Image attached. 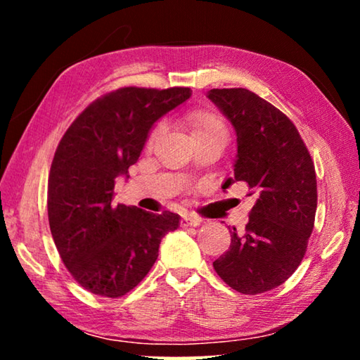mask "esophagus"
I'll use <instances>...</instances> for the list:
<instances>
[{"label": "esophagus", "mask_w": 360, "mask_h": 360, "mask_svg": "<svg viewBox=\"0 0 360 360\" xmlns=\"http://www.w3.org/2000/svg\"><path fill=\"white\" fill-rule=\"evenodd\" d=\"M202 224V219L195 217V216H184L181 219V227H197V225Z\"/></svg>", "instance_id": "34e87169"}]
</instances>
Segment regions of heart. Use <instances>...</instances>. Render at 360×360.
Here are the masks:
<instances>
[{
  "label": "heart",
  "instance_id": "1",
  "mask_svg": "<svg viewBox=\"0 0 360 360\" xmlns=\"http://www.w3.org/2000/svg\"><path fill=\"white\" fill-rule=\"evenodd\" d=\"M186 124L191 131V136L195 139L202 138H227V129L222 119L217 114L211 111H203V109H193V111L187 112ZM163 133V124H157L154 129L150 130L148 144H154Z\"/></svg>",
  "mask_w": 360,
  "mask_h": 360
}]
</instances>
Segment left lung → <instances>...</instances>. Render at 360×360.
<instances>
[{
  "label": "left lung",
  "instance_id": "obj_1",
  "mask_svg": "<svg viewBox=\"0 0 360 360\" xmlns=\"http://www.w3.org/2000/svg\"><path fill=\"white\" fill-rule=\"evenodd\" d=\"M208 98L236 131L235 178L255 203L243 233L233 227L227 252L212 262L225 284L257 295L288 281L308 248L318 186L311 155L284 112L248 89H212Z\"/></svg>",
  "mask_w": 360,
  "mask_h": 360
}]
</instances>
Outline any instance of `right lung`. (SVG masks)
<instances>
[{"instance_id":"add662e5","label":"right lung","mask_w":360,"mask_h":360,"mask_svg":"<svg viewBox=\"0 0 360 360\" xmlns=\"http://www.w3.org/2000/svg\"><path fill=\"white\" fill-rule=\"evenodd\" d=\"M192 95L188 87H122L96 98L70 125L47 184L52 238L71 276L95 295L117 298L143 281L179 216L114 205L152 125Z\"/></svg>"}]
</instances>
